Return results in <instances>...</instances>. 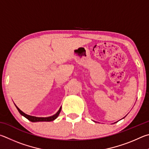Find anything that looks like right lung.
Segmentation results:
<instances>
[{
    "label": "right lung",
    "instance_id": "right-lung-1",
    "mask_svg": "<svg viewBox=\"0 0 149 149\" xmlns=\"http://www.w3.org/2000/svg\"><path fill=\"white\" fill-rule=\"evenodd\" d=\"M17 109L19 111V113L23 115L24 117H25L26 118L28 119L29 120H30L31 122H49V121H53L54 120H55L56 118H57V116H59V114L60 113V112H61V107H60L59 110L57 111V113L54 114V115L52 116H49V117H46V118H43V117H36V116H30V115H28V114H26L25 113H23L22 111L20 110V109L17 107L15 105Z\"/></svg>",
    "mask_w": 149,
    "mask_h": 149
}]
</instances>
